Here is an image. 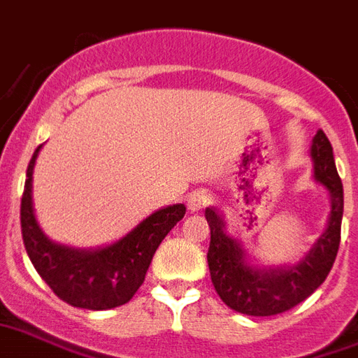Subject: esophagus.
Returning a JSON list of instances; mask_svg holds the SVG:
<instances>
[{"label": "esophagus", "mask_w": 358, "mask_h": 358, "mask_svg": "<svg viewBox=\"0 0 358 358\" xmlns=\"http://www.w3.org/2000/svg\"><path fill=\"white\" fill-rule=\"evenodd\" d=\"M211 202V194L208 190H194L190 192L189 198H187V206H189L190 211H200L204 210L206 206Z\"/></svg>", "instance_id": "34e87169"}]
</instances>
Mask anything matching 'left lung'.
<instances>
[{"mask_svg":"<svg viewBox=\"0 0 358 358\" xmlns=\"http://www.w3.org/2000/svg\"><path fill=\"white\" fill-rule=\"evenodd\" d=\"M313 173L330 194V217L326 231L317 238L305 257L296 265L257 267L242 242L227 233L223 215L215 208H206L210 225L208 265L213 288L231 309L250 317H271L296 307L324 282L330 273L341 238L343 185L336 169L330 141L324 131L315 135L311 145Z\"/></svg>","mask_w":358,"mask_h":358,"instance_id":"left-lung-1","label":"left lung"}]
</instances>
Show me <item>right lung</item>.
<instances>
[{
	"mask_svg": "<svg viewBox=\"0 0 358 358\" xmlns=\"http://www.w3.org/2000/svg\"><path fill=\"white\" fill-rule=\"evenodd\" d=\"M26 169L24 194L20 202V227L26 254L55 296L72 307L103 311L127 303L145 280L154 252L166 234L185 215V204L154 211L114 244L95 250H78L57 244L43 234L34 215L32 173L36 158Z\"/></svg>",
	"mask_w": 358,
	"mask_h": 358,
	"instance_id": "obj_1",
	"label": "right lung"
}]
</instances>
